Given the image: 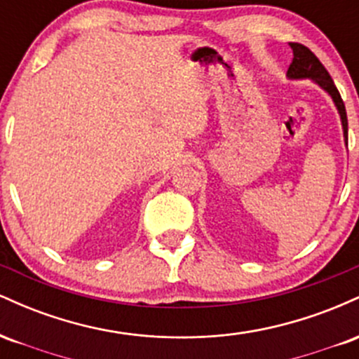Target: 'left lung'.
I'll return each mask as SVG.
<instances>
[{
  "label": "left lung",
  "instance_id": "obj_1",
  "mask_svg": "<svg viewBox=\"0 0 359 359\" xmlns=\"http://www.w3.org/2000/svg\"><path fill=\"white\" fill-rule=\"evenodd\" d=\"M290 48L294 50V59H292L290 67L287 71V77L290 81H300V79H311L314 84L319 86L324 93L331 96L332 102H334L337 113L341 118V126H343V137L344 143L348 147V118H346V108L344 102L341 100V94L334 86V81L331 79L329 72L320 64L319 59L312 53L306 45L302 43H290Z\"/></svg>",
  "mask_w": 359,
  "mask_h": 359
}]
</instances>
